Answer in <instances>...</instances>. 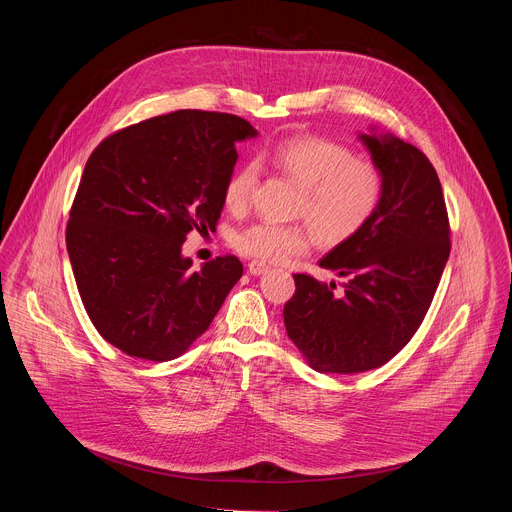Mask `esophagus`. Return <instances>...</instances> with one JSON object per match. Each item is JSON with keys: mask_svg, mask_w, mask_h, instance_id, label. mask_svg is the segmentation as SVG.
I'll list each match as a JSON object with an SVG mask.
<instances>
[{"mask_svg": "<svg viewBox=\"0 0 512 512\" xmlns=\"http://www.w3.org/2000/svg\"><path fill=\"white\" fill-rule=\"evenodd\" d=\"M247 269H249L251 275H261V273H265L269 267H267L265 263H261V261H251V263L247 265Z\"/></svg>", "mask_w": 512, "mask_h": 512, "instance_id": "esophagus-1", "label": "esophagus"}]
</instances>
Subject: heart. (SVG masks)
I'll use <instances>...</instances> for the list:
<instances>
[{"mask_svg": "<svg viewBox=\"0 0 512 512\" xmlns=\"http://www.w3.org/2000/svg\"><path fill=\"white\" fill-rule=\"evenodd\" d=\"M300 186L296 214L324 245H340L369 225L385 194L381 166L354 156L348 145L318 137H289L259 154V162L241 164L225 182L223 200L229 212L243 214L257 192L261 166ZM233 247L255 261L279 263L304 255L312 247V233L302 223L261 221L233 235Z\"/></svg>", "mask_w": 512, "mask_h": 512, "instance_id": "heart-1", "label": "heart"}]
</instances>
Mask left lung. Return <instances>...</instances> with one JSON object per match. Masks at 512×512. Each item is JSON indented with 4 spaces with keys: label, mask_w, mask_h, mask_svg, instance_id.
I'll return each mask as SVG.
<instances>
[{
    "label": "left lung",
    "mask_w": 512,
    "mask_h": 512,
    "mask_svg": "<svg viewBox=\"0 0 512 512\" xmlns=\"http://www.w3.org/2000/svg\"><path fill=\"white\" fill-rule=\"evenodd\" d=\"M360 139L385 174V194L369 225L320 261L348 279L344 291L296 273V294L283 306L289 340L320 373L354 375L389 362L421 326L452 249L427 156L393 135Z\"/></svg>",
    "instance_id": "obj_1"
}]
</instances>
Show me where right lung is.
<instances>
[{
	"label": "right lung",
	"mask_w": 512,
	"mask_h": 512,
	"mask_svg": "<svg viewBox=\"0 0 512 512\" xmlns=\"http://www.w3.org/2000/svg\"><path fill=\"white\" fill-rule=\"evenodd\" d=\"M255 135L237 115L182 109L111 133L89 156L66 249L93 326L121 352L178 358L241 279L235 255L190 269L182 243L216 229L235 143Z\"/></svg>",
	"instance_id": "1"
}]
</instances>
